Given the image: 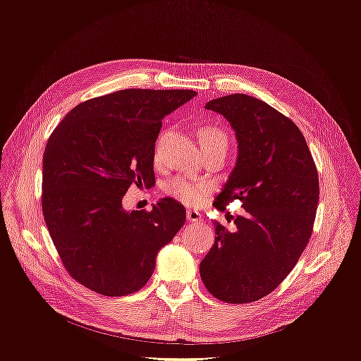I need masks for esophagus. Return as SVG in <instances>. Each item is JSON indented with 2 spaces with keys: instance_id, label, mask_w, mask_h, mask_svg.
Returning <instances> with one entry per match:
<instances>
[{
  "instance_id": "1",
  "label": "esophagus",
  "mask_w": 361,
  "mask_h": 361,
  "mask_svg": "<svg viewBox=\"0 0 361 361\" xmlns=\"http://www.w3.org/2000/svg\"><path fill=\"white\" fill-rule=\"evenodd\" d=\"M187 220L190 223H195V224H200L203 221V216L202 214H199L197 211H188L187 212Z\"/></svg>"
}]
</instances>
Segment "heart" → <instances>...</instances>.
<instances>
[{"label":"heart","mask_w":361,"mask_h":361,"mask_svg":"<svg viewBox=\"0 0 361 361\" xmlns=\"http://www.w3.org/2000/svg\"><path fill=\"white\" fill-rule=\"evenodd\" d=\"M197 138L202 147L214 143L227 145L226 133L216 126H203L199 130ZM207 191H209V187H207L204 182L195 180L187 176L173 178L166 183V187H164V194H166L167 197H171L187 206L200 204L204 200Z\"/></svg>","instance_id":"1"}]
</instances>
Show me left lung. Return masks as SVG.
Here are the masks:
<instances>
[{"instance_id":"left-lung-1","label":"left lung","mask_w":361,"mask_h":361,"mask_svg":"<svg viewBox=\"0 0 361 361\" xmlns=\"http://www.w3.org/2000/svg\"><path fill=\"white\" fill-rule=\"evenodd\" d=\"M224 116L238 140V159L215 207L238 199L244 215L236 231L215 223V243L200 264L215 298L253 302L274 290L297 265L312 236L319 179L298 126L248 94L216 97L204 105Z\"/></svg>"}]
</instances>
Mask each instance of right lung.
I'll return each mask as SVG.
<instances>
[{"label":"right lung","mask_w":361,"mask_h":361,"mask_svg":"<svg viewBox=\"0 0 361 361\" xmlns=\"http://www.w3.org/2000/svg\"><path fill=\"white\" fill-rule=\"evenodd\" d=\"M192 90L126 89L76 105L54 129L43 154L42 209L69 274L105 297L140 290L158 251L185 223L170 197L152 211H125L130 185L155 182L162 118Z\"/></svg>","instance_id":"obj_1"}]
</instances>
